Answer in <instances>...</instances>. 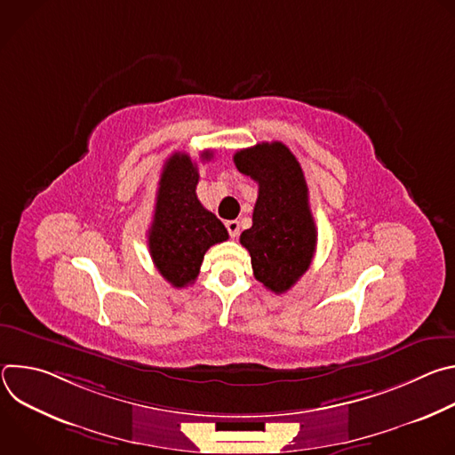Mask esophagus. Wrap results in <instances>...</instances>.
<instances>
[{
    "label": "esophagus",
    "mask_w": 455,
    "mask_h": 455,
    "mask_svg": "<svg viewBox=\"0 0 455 455\" xmlns=\"http://www.w3.org/2000/svg\"><path fill=\"white\" fill-rule=\"evenodd\" d=\"M225 227H227V230H228V234H230V237H237V235H239V221H235V220L227 221Z\"/></svg>",
    "instance_id": "1"
}]
</instances>
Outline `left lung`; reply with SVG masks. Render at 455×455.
I'll list each match as a JSON object with an SVG mask.
<instances>
[{
	"label": "left lung",
	"instance_id": "1",
	"mask_svg": "<svg viewBox=\"0 0 455 455\" xmlns=\"http://www.w3.org/2000/svg\"><path fill=\"white\" fill-rule=\"evenodd\" d=\"M234 164L259 185L251 227L239 237L250 251L253 277L284 293L307 272L316 246L304 172L283 142L241 149Z\"/></svg>",
	"mask_w": 455,
	"mask_h": 455
}]
</instances>
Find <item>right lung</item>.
<instances>
[{"instance_id": "obj_1", "label": "right lung", "mask_w": 455, "mask_h": 455, "mask_svg": "<svg viewBox=\"0 0 455 455\" xmlns=\"http://www.w3.org/2000/svg\"><path fill=\"white\" fill-rule=\"evenodd\" d=\"M211 158V151L202 153V160ZM198 180V165L188 155L174 153L158 181L148 243L156 270L174 288L196 281L205 251L228 239L225 225L200 204Z\"/></svg>"}]
</instances>
